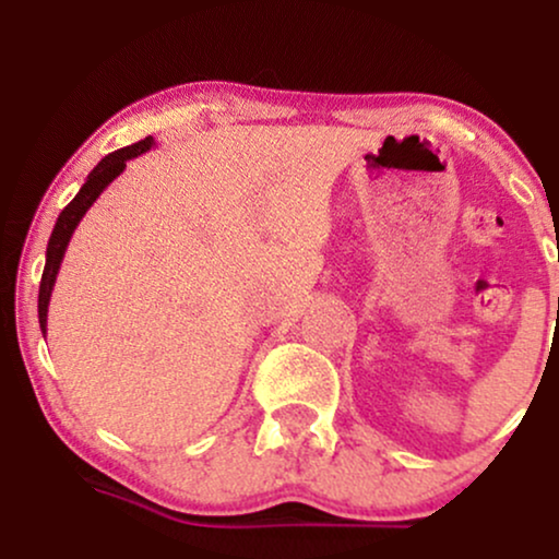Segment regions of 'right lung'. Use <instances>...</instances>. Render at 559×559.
<instances>
[{
	"label": "right lung",
	"mask_w": 559,
	"mask_h": 559,
	"mask_svg": "<svg viewBox=\"0 0 559 559\" xmlns=\"http://www.w3.org/2000/svg\"><path fill=\"white\" fill-rule=\"evenodd\" d=\"M155 146V139L146 136L144 141H136V144L123 146V150L112 152L105 159L96 163V168L88 173L86 181L79 189V194L73 197V202L62 210L60 217H57L52 236H49L47 243V262H44V273H41V286H38V325H41V333H47V310H49V299H52V288L57 281V273H60V262L66 258V249L70 243V236H73L75 226L81 223V217L88 213V207L99 199L102 191L110 186L120 173L126 170L128 159L144 155Z\"/></svg>",
	"instance_id": "add662e5"
}]
</instances>
